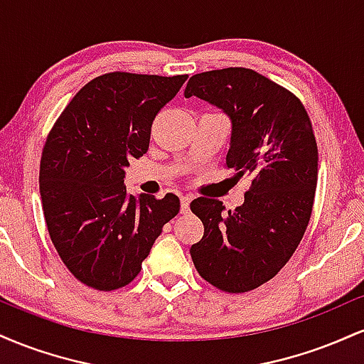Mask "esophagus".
I'll return each instance as SVG.
<instances>
[{"label":"esophagus","mask_w":364,"mask_h":364,"mask_svg":"<svg viewBox=\"0 0 364 364\" xmlns=\"http://www.w3.org/2000/svg\"><path fill=\"white\" fill-rule=\"evenodd\" d=\"M181 214H188V212H190V202H191V198L188 195H181Z\"/></svg>","instance_id":"obj_1"}]
</instances>
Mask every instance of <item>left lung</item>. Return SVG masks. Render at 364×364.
I'll return each instance as SVG.
<instances>
[{
  "label": "left lung",
  "mask_w": 364,
  "mask_h": 364,
  "mask_svg": "<svg viewBox=\"0 0 364 364\" xmlns=\"http://www.w3.org/2000/svg\"><path fill=\"white\" fill-rule=\"evenodd\" d=\"M191 95L231 121L225 164L252 181L243 205L225 214L219 200L191 202L203 223L191 260L217 289L252 291L286 265L306 231L318 178L315 133L299 99L255 70L193 75Z\"/></svg>",
  "instance_id": "8db88e82"
}]
</instances>
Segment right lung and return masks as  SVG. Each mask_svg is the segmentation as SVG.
Masks as SVG:
<instances>
[{"label":"right lung","instance_id":"obj_1","mask_svg":"<svg viewBox=\"0 0 364 364\" xmlns=\"http://www.w3.org/2000/svg\"><path fill=\"white\" fill-rule=\"evenodd\" d=\"M188 75L107 73L61 112L41 159L39 188L49 236L78 281L99 291L136 277L179 198L129 195L124 169L147 152L152 121Z\"/></svg>","mask_w":364,"mask_h":364}]
</instances>
